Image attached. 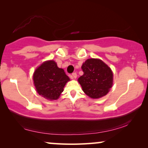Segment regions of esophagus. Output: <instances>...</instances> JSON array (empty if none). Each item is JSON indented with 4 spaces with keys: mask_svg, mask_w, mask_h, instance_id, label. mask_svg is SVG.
Segmentation results:
<instances>
[{
    "mask_svg": "<svg viewBox=\"0 0 148 148\" xmlns=\"http://www.w3.org/2000/svg\"><path fill=\"white\" fill-rule=\"evenodd\" d=\"M71 77L72 79H76V77H77L76 73H72L71 75Z\"/></svg>",
    "mask_w": 148,
    "mask_h": 148,
    "instance_id": "obj_1",
    "label": "esophagus"
}]
</instances>
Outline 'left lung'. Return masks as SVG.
I'll list each match as a JSON object with an SVG mask.
<instances>
[{"instance_id": "8db88e82", "label": "left lung", "mask_w": 148, "mask_h": 148, "mask_svg": "<svg viewBox=\"0 0 148 148\" xmlns=\"http://www.w3.org/2000/svg\"><path fill=\"white\" fill-rule=\"evenodd\" d=\"M84 75L78 79L87 96L97 99L108 94L113 84V73L102 60L89 58L82 64Z\"/></svg>"}]
</instances>
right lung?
Here are the masks:
<instances>
[{"mask_svg": "<svg viewBox=\"0 0 148 148\" xmlns=\"http://www.w3.org/2000/svg\"><path fill=\"white\" fill-rule=\"evenodd\" d=\"M33 80L36 91L49 100H57L70 80L62 69L58 68L54 60H47L34 71Z\"/></svg>", "mask_w": 148, "mask_h": 148, "instance_id": "1", "label": "right lung"}]
</instances>
